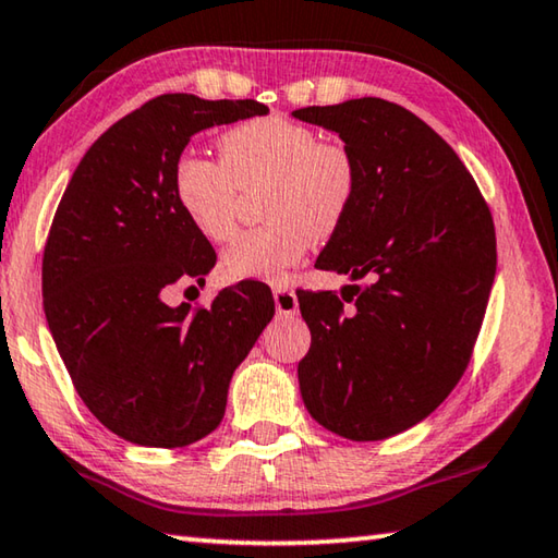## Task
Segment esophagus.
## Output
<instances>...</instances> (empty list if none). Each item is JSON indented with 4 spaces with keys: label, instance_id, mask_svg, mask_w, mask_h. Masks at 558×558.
Segmentation results:
<instances>
[{
    "label": "esophagus",
    "instance_id": "obj_1",
    "mask_svg": "<svg viewBox=\"0 0 558 558\" xmlns=\"http://www.w3.org/2000/svg\"><path fill=\"white\" fill-rule=\"evenodd\" d=\"M274 306H277V316H296L299 314V299L289 287L274 289Z\"/></svg>",
    "mask_w": 558,
    "mask_h": 558
}]
</instances>
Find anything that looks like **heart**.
Returning <instances> with one entry per match:
<instances>
[{
    "label": "heart",
    "instance_id": "b5f03b06",
    "mask_svg": "<svg viewBox=\"0 0 558 558\" xmlns=\"http://www.w3.org/2000/svg\"><path fill=\"white\" fill-rule=\"evenodd\" d=\"M222 160L182 153L172 170V193L182 215L207 240L232 232L236 195L269 185V225L244 230L222 254L232 279L279 281L304 257L316 236H331L359 193V166L341 143H322L314 128L284 116L240 123L219 138Z\"/></svg>",
    "mask_w": 558,
    "mask_h": 558
}]
</instances>
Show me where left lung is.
Instances as JSON below:
<instances>
[{"mask_svg":"<svg viewBox=\"0 0 558 558\" xmlns=\"http://www.w3.org/2000/svg\"><path fill=\"white\" fill-rule=\"evenodd\" d=\"M291 116L353 153L359 193L316 267L365 279L341 296L296 291L312 328L301 398L326 430L386 440L423 423L468 368L495 284V225L458 153L403 106L368 96Z\"/></svg>","mask_w":558,"mask_h":558,"instance_id":"8db88e82","label":"left lung"}]
</instances>
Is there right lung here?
<instances>
[{
    "mask_svg": "<svg viewBox=\"0 0 558 558\" xmlns=\"http://www.w3.org/2000/svg\"><path fill=\"white\" fill-rule=\"evenodd\" d=\"M259 100L166 94L113 123L73 170L41 264L44 314L81 400L143 447H185L219 425L232 373L274 316L267 284L242 281L213 306H170L215 250L172 193L195 133L267 116Z\"/></svg>",
    "mask_w": 558,
    "mask_h": 558,
    "instance_id": "right-lung-1",
    "label": "right lung"
}]
</instances>
